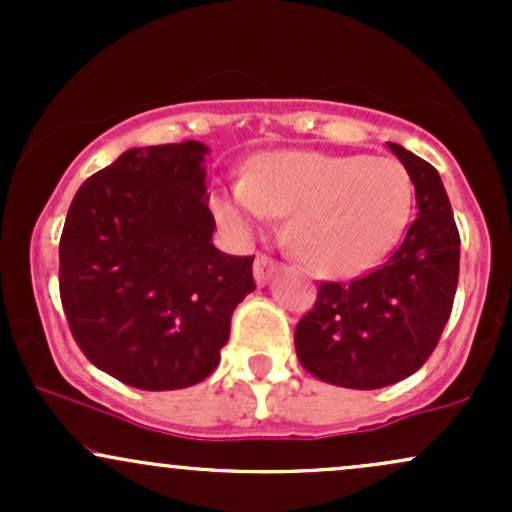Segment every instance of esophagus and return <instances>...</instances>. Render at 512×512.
<instances>
[{
    "label": "esophagus",
    "mask_w": 512,
    "mask_h": 512,
    "mask_svg": "<svg viewBox=\"0 0 512 512\" xmlns=\"http://www.w3.org/2000/svg\"><path fill=\"white\" fill-rule=\"evenodd\" d=\"M276 269H279V262L272 260V257H267V255H257L255 257V267H252L257 284H260V286L267 284V281L274 276Z\"/></svg>",
    "instance_id": "1"
}]
</instances>
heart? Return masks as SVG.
Wrapping results in <instances>:
<instances>
[{"label": "heart", "instance_id": "obj_1", "mask_svg": "<svg viewBox=\"0 0 512 512\" xmlns=\"http://www.w3.org/2000/svg\"><path fill=\"white\" fill-rule=\"evenodd\" d=\"M221 219L240 233L291 214L298 257L325 276H358L397 248L414 214V182L383 156L279 151L236 180L219 202Z\"/></svg>", "mask_w": 512, "mask_h": 512}]
</instances>
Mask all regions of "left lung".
<instances>
[{
    "instance_id": "8db88e82",
    "label": "left lung",
    "mask_w": 512,
    "mask_h": 512,
    "mask_svg": "<svg viewBox=\"0 0 512 512\" xmlns=\"http://www.w3.org/2000/svg\"><path fill=\"white\" fill-rule=\"evenodd\" d=\"M407 168L416 219L385 264L351 284L322 281L296 325V354L317 380L378 390L409 378L436 349L460 274V233L438 170L387 142Z\"/></svg>"
}]
</instances>
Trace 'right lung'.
Masks as SVG:
<instances>
[{"label": "right lung", "instance_id": "1", "mask_svg": "<svg viewBox=\"0 0 512 512\" xmlns=\"http://www.w3.org/2000/svg\"><path fill=\"white\" fill-rule=\"evenodd\" d=\"M202 142L129 149L79 187L60 238V298L88 361L139 390L219 366L252 260L216 250Z\"/></svg>", "mask_w": 512, "mask_h": 512}]
</instances>
